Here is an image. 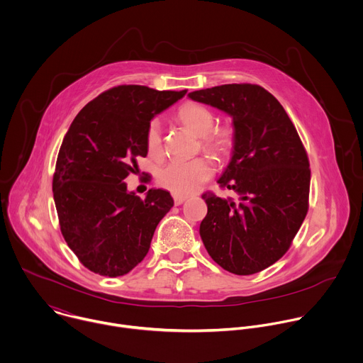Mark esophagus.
Here are the masks:
<instances>
[{
    "label": "esophagus",
    "mask_w": 363,
    "mask_h": 363,
    "mask_svg": "<svg viewBox=\"0 0 363 363\" xmlns=\"http://www.w3.org/2000/svg\"><path fill=\"white\" fill-rule=\"evenodd\" d=\"M173 200H174V204H176V206H180V204L184 203L186 197H184V196H173Z\"/></svg>",
    "instance_id": "esophagus-1"
}]
</instances>
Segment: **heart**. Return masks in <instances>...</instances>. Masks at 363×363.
Wrapping results in <instances>:
<instances>
[{"label":"heart","instance_id":"heart-1","mask_svg":"<svg viewBox=\"0 0 363 363\" xmlns=\"http://www.w3.org/2000/svg\"><path fill=\"white\" fill-rule=\"evenodd\" d=\"M180 122L196 136L201 138V147L217 157L227 155L234 143V133L230 128L213 129L216 123L214 113L200 104H186L179 111ZM145 146L152 159H160L163 155L162 123L152 119L146 128ZM213 174L211 163L204 157L191 160H173L157 174V183L174 196H187L194 193Z\"/></svg>","mask_w":363,"mask_h":363}]
</instances>
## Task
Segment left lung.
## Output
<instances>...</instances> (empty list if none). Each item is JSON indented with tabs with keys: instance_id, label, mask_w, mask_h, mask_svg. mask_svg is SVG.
<instances>
[{
	"instance_id": "left-lung-1",
	"label": "left lung",
	"mask_w": 363,
	"mask_h": 363,
	"mask_svg": "<svg viewBox=\"0 0 363 363\" xmlns=\"http://www.w3.org/2000/svg\"><path fill=\"white\" fill-rule=\"evenodd\" d=\"M233 118V156L218 179L238 201L201 197L207 216L200 235L225 271L251 275L291 247L306 213L311 170L305 147L281 104L259 85L228 84L189 94Z\"/></svg>"
}]
</instances>
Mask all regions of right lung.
<instances>
[{"label": "right lung", "mask_w": 363, "mask_h": 363, "mask_svg": "<svg viewBox=\"0 0 363 363\" xmlns=\"http://www.w3.org/2000/svg\"><path fill=\"white\" fill-rule=\"evenodd\" d=\"M187 91L121 85L91 101L69 126L57 159L52 191L61 233L92 272L121 277L147 254L159 221L173 207L169 191L142 200L125 179L146 157L149 122Z\"/></svg>", "instance_id": "obj_1"}]
</instances>
